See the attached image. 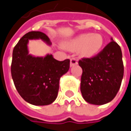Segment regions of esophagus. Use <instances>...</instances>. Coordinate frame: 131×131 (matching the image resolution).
<instances>
[{"label": "esophagus", "instance_id": "obj_1", "mask_svg": "<svg viewBox=\"0 0 131 131\" xmlns=\"http://www.w3.org/2000/svg\"><path fill=\"white\" fill-rule=\"evenodd\" d=\"M78 64V60L76 58H72L71 59V63H70V66H71V67H73V66H75Z\"/></svg>", "mask_w": 131, "mask_h": 131}]
</instances>
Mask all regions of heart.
Segmentation results:
<instances>
[{"label":"heart","mask_w":131,"mask_h":131,"mask_svg":"<svg viewBox=\"0 0 131 131\" xmlns=\"http://www.w3.org/2000/svg\"><path fill=\"white\" fill-rule=\"evenodd\" d=\"M104 43V38L100 34L84 33L66 41L63 47L70 51H79L81 58H92L100 52Z\"/></svg>","instance_id":"b5f03b06"}]
</instances>
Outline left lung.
<instances>
[{
	"instance_id": "left-lung-1",
	"label": "left lung",
	"mask_w": 131,
	"mask_h": 131,
	"mask_svg": "<svg viewBox=\"0 0 131 131\" xmlns=\"http://www.w3.org/2000/svg\"><path fill=\"white\" fill-rule=\"evenodd\" d=\"M82 68L81 92L89 104L102 105L113 100L121 87L124 67L121 47L113 38L95 57L79 61Z\"/></svg>"
}]
</instances>
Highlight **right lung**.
I'll list each match as a JSON object with an SVG mask.
<instances>
[{"instance_id":"1","label":"right lung","mask_w":131,"mask_h":131,"mask_svg":"<svg viewBox=\"0 0 131 131\" xmlns=\"http://www.w3.org/2000/svg\"><path fill=\"white\" fill-rule=\"evenodd\" d=\"M31 39H42L51 45L50 39L41 31L28 32L13 50L11 76L20 96L28 103L37 106L52 104L57 98L60 77L70 68V60H55L52 55L35 57L29 53Z\"/></svg>"}]
</instances>
